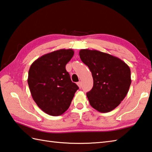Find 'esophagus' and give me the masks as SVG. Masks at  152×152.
I'll use <instances>...</instances> for the list:
<instances>
[{
	"instance_id": "esophagus-1",
	"label": "esophagus",
	"mask_w": 152,
	"mask_h": 152,
	"mask_svg": "<svg viewBox=\"0 0 152 152\" xmlns=\"http://www.w3.org/2000/svg\"><path fill=\"white\" fill-rule=\"evenodd\" d=\"M77 85H78V87L80 88L82 87V82H78V83H77Z\"/></svg>"
}]
</instances>
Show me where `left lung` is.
I'll list each match as a JSON object with an SVG mask.
<instances>
[{"instance_id": "1", "label": "left lung", "mask_w": 152, "mask_h": 152, "mask_svg": "<svg viewBox=\"0 0 152 152\" xmlns=\"http://www.w3.org/2000/svg\"><path fill=\"white\" fill-rule=\"evenodd\" d=\"M79 55L93 77V88L86 94L91 106L102 113L112 111L128 92L129 67L118 58L96 50L82 49Z\"/></svg>"}]
</instances>
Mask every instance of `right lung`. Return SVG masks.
Listing matches in <instances>:
<instances>
[{
    "label": "right lung",
    "mask_w": 152,
    "mask_h": 152,
    "mask_svg": "<svg viewBox=\"0 0 152 152\" xmlns=\"http://www.w3.org/2000/svg\"><path fill=\"white\" fill-rule=\"evenodd\" d=\"M74 54L72 49L58 50L38 58L30 67L28 84L33 100L50 115L66 111L79 88L66 70Z\"/></svg>",
    "instance_id": "1"
}]
</instances>
